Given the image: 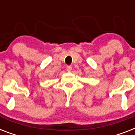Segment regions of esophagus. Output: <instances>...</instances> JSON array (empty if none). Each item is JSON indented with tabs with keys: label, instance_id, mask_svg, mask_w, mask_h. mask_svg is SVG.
Listing matches in <instances>:
<instances>
[{
	"label": "esophagus",
	"instance_id": "1",
	"mask_svg": "<svg viewBox=\"0 0 135 135\" xmlns=\"http://www.w3.org/2000/svg\"><path fill=\"white\" fill-rule=\"evenodd\" d=\"M72 70V66H66V71L69 72H71Z\"/></svg>",
	"mask_w": 135,
	"mask_h": 135
}]
</instances>
